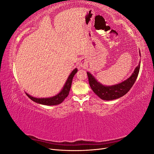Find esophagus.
Here are the masks:
<instances>
[{
	"mask_svg": "<svg viewBox=\"0 0 154 154\" xmlns=\"http://www.w3.org/2000/svg\"><path fill=\"white\" fill-rule=\"evenodd\" d=\"M79 64H80V67H85V66L86 65V62H85V61L84 60H82L81 61H80V63H79Z\"/></svg>",
	"mask_w": 154,
	"mask_h": 154,
	"instance_id": "esophagus-1",
	"label": "esophagus"
}]
</instances>
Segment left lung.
<instances>
[{"mask_svg":"<svg viewBox=\"0 0 154 154\" xmlns=\"http://www.w3.org/2000/svg\"><path fill=\"white\" fill-rule=\"evenodd\" d=\"M140 62L135 69L134 72L127 80L112 86H104L97 82L91 73L87 72L89 85L95 94L103 100H113L125 95L132 88L138 76Z\"/></svg>","mask_w":154,"mask_h":154,"instance_id":"obj_1","label":"left lung"}]
</instances>
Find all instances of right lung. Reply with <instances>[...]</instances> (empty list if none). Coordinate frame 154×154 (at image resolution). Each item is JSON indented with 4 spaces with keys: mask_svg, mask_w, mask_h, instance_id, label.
Instances as JSON below:
<instances>
[{
    "mask_svg": "<svg viewBox=\"0 0 154 154\" xmlns=\"http://www.w3.org/2000/svg\"><path fill=\"white\" fill-rule=\"evenodd\" d=\"M77 71H78V69L76 68L73 70L72 72L71 73V74H70L69 76L68 77L67 80L66 82V84H65L63 89L57 95L51 97H48V98H36V97L31 96L28 94H27V93H26V95L28 96L31 100L40 104L45 105H56L60 104L69 95L70 88H71V84H72V78L74 76V74L77 72Z\"/></svg>",
    "mask_w": 154,
    "mask_h": 154,
    "instance_id": "right-lung-1",
    "label": "right lung"
}]
</instances>
